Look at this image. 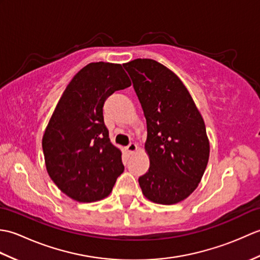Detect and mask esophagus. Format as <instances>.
<instances>
[{
  "instance_id": "1",
  "label": "esophagus",
  "mask_w": 260,
  "mask_h": 260,
  "mask_svg": "<svg viewBox=\"0 0 260 260\" xmlns=\"http://www.w3.org/2000/svg\"><path fill=\"white\" fill-rule=\"evenodd\" d=\"M126 150H127V152L128 153H134V152H136L137 151V145L135 144V143H131V144L126 147Z\"/></svg>"
}]
</instances>
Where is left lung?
<instances>
[{
  "mask_svg": "<svg viewBox=\"0 0 260 260\" xmlns=\"http://www.w3.org/2000/svg\"><path fill=\"white\" fill-rule=\"evenodd\" d=\"M146 118L148 172L139 183L146 199L174 204L197 189L209 161L206 125L189 90L153 59L124 63Z\"/></svg>",
  "mask_w": 260,
  "mask_h": 260,
  "instance_id": "8db88e82",
  "label": "left lung"
}]
</instances>
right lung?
Listing matches in <instances>:
<instances>
[{"instance_id": "right-lung-1", "label": "right lung", "mask_w": 260, "mask_h": 260, "mask_svg": "<svg viewBox=\"0 0 260 260\" xmlns=\"http://www.w3.org/2000/svg\"><path fill=\"white\" fill-rule=\"evenodd\" d=\"M121 64L91 62L66 88L42 137L48 174L78 202L106 198L124 172L121 152L109 140L103 107L116 90L129 87Z\"/></svg>"}]
</instances>
